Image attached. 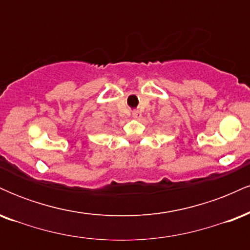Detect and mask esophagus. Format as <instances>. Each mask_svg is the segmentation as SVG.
<instances>
[{"label":"esophagus","mask_w":250,"mask_h":250,"mask_svg":"<svg viewBox=\"0 0 250 250\" xmlns=\"http://www.w3.org/2000/svg\"><path fill=\"white\" fill-rule=\"evenodd\" d=\"M131 116H133L134 119H139V117L141 116V114H140L139 111H137V110H134L133 113H131Z\"/></svg>","instance_id":"esophagus-1"}]
</instances>
